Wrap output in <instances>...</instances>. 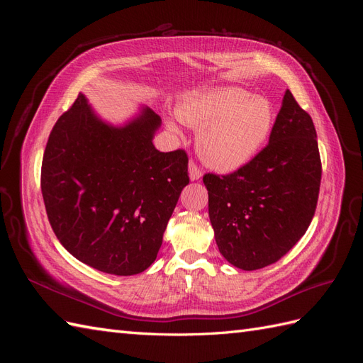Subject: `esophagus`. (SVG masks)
Wrapping results in <instances>:
<instances>
[{"label":"esophagus","mask_w":363,"mask_h":363,"mask_svg":"<svg viewBox=\"0 0 363 363\" xmlns=\"http://www.w3.org/2000/svg\"><path fill=\"white\" fill-rule=\"evenodd\" d=\"M201 175H203V172H201L199 164H196L194 160H191L189 162V177H191V180H199V179H201Z\"/></svg>","instance_id":"34e87169"}]
</instances>
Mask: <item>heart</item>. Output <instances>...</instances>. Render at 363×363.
Returning a JSON list of instances; mask_svg holds the SVG:
<instances>
[{
    "mask_svg": "<svg viewBox=\"0 0 363 363\" xmlns=\"http://www.w3.org/2000/svg\"><path fill=\"white\" fill-rule=\"evenodd\" d=\"M177 116L199 130L201 159L218 171H235L255 159L268 142L274 111L263 96L240 87H213L183 98Z\"/></svg>",
    "mask_w": 363,
    "mask_h": 363,
    "instance_id": "1",
    "label": "heart"
}]
</instances>
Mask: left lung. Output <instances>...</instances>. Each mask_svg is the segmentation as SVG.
Masks as SVG:
<instances>
[{
	"label": "left lung",
	"instance_id": "left-lung-1",
	"mask_svg": "<svg viewBox=\"0 0 363 363\" xmlns=\"http://www.w3.org/2000/svg\"><path fill=\"white\" fill-rule=\"evenodd\" d=\"M321 172L313 121L286 91L268 145L235 172L203 177L219 252L244 271L281 259L312 223Z\"/></svg>",
	"mask_w": 363,
	"mask_h": 363
}]
</instances>
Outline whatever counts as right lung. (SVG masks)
Masks as SVG:
<instances>
[{
	"label": "right lung",
	"instance_id": "1",
	"mask_svg": "<svg viewBox=\"0 0 363 363\" xmlns=\"http://www.w3.org/2000/svg\"><path fill=\"white\" fill-rule=\"evenodd\" d=\"M159 127L151 108L125 127L108 125L83 94L54 124L42 159L43 203L54 235L86 265L135 276L156 260L189 183L186 151L152 145Z\"/></svg>",
	"mask_w": 363,
	"mask_h": 363
}]
</instances>
